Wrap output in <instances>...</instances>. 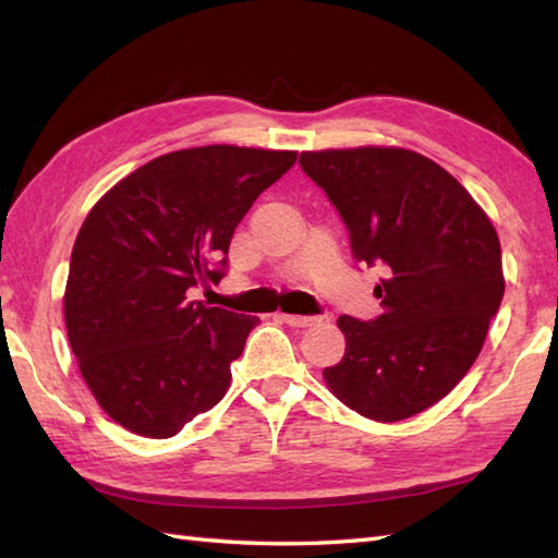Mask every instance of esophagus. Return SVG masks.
<instances>
[{
	"mask_svg": "<svg viewBox=\"0 0 558 558\" xmlns=\"http://www.w3.org/2000/svg\"><path fill=\"white\" fill-rule=\"evenodd\" d=\"M280 318L292 328H310L318 322V316H300V314H282Z\"/></svg>",
	"mask_w": 558,
	"mask_h": 558,
	"instance_id": "1",
	"label": "esophagus"
}]
</instances>
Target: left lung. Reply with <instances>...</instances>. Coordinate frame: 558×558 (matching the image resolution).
I'll return each instance as SVG.
<instances>
[{"instance_id": "1", "label": "left lung", "mask_w": 558, "mask_h": 558, "mask_svg": "<svg viewBox=\"0 0 558 558\" xmlns=\"http://www.w3.org/2000/svg\"><path fill=\"white\" fill-rule=\"evenodd\" d=\"M350 234L354 260L378 266L384 312L340 316L345 354L324 376L362 417L408 420L468 374L504 300L501 244L465 186L405 148L302 153Z\"/></svg>"}]
</instances>
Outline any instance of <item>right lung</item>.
<instances>
[{
  "instance_id": "add662e5",
  "label": "right lung",
  "mask_w": 558,
  "mask_h": 558,
  "mask_svg": "<svg viewBox=\"0 0 558 558\" xmlns=\"http://www.w3.org/2000/svg\"><path fill=\"white\" fill-rule=\"evenodd\" d=\"M298 153L240 146L146 162L83 220L69 260V345L129 432L170 438L222 400L258 318L189 300L228 272L234 228Z\"/></svg>"
}]
</instances>
